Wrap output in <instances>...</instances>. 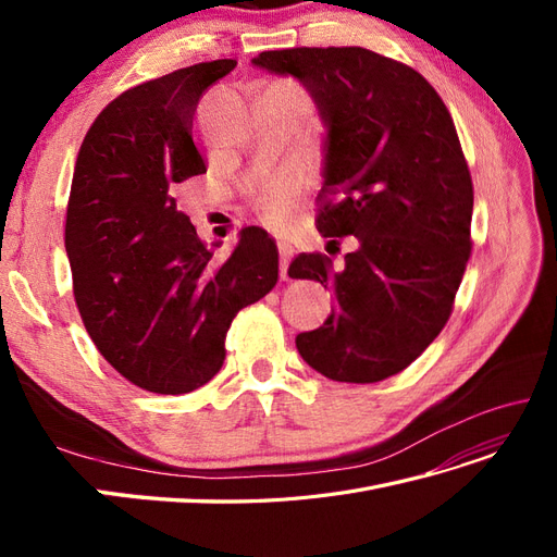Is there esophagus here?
I'll list each match as a JSON object with an SVG mask.
<instances>
[{
	"label": "esophagus",
	"mask_w": 557,
	"mask_h": 557,
	"mask_svg": "<svg viewBox=\"0 0 557 557\" xmlns=\"http://www.w3.org/2000/svg\"><path fill=\"white\" fill-rule=\"evenodd\" d=\"M278 272H281V278H288V264H290V258H293V248L290 244L285 242H278Z\"/></svg>",
	"instance_id": "34e87169"
}]
</instances>
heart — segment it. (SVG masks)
Instances as JSON below:
<instances>
[{"label": "heart", "mask_w": 557, "mask_h": 557, "mask_svg": "<svg viewBox=\"0 0 557 557\" xmlns=\"http://www.w3.org/2000/svg\"><path fill=\"white\" fill-rule=\"evenodd\" d=\"M301 188H305V181L297 170H283L262 181L250 195V207L258 221L276 230L288 225Z\"/></svg>", "instance_id": "b5f03b06"}]
</instances>
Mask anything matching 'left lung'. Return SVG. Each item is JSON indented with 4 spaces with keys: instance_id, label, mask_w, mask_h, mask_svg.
<instances>
[{
    "instance_id": "1",
    "label": "left lung",
    "mask_w": 557,
    "mask_h": 557,
    "mask_svg": "<svg viewBox=\"0 0 557 557\" xmlns=\"http://www.w3.org/2000/svg\"><path fill=\"white\" fill-rule=\"evenodd\" d=\"M262 70L305 83L327 123L318 230L358 239L344 272L299 252L290 278L336 295L323 325L297 334L315 372L376 383L444 330L471 256L474 185L444 99L413 66L360 46L264 50Z\"/></svg>"
}]
</instances>
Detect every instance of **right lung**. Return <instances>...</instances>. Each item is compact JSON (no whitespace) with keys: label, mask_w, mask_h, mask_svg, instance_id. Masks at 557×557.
<instances>
[{"label":"right lung","mask_w":557,"mask_h":557,"mask_svg":"<svg viewBox=\"0 0 557 557\" xmlns=\"http://www.w3.org/2000/svg\"><path fill=\"white\" fill-rule=\"evenodd\" d=\"M234 66L199 62L117 95L76 158L64 225L76 307L104 360L148 393L209 383L234 315L278 281L264 230H242L232 256L215 260L176 209L178 183L207 174L195 146L199 97Z\"/></svg>","instance_id":"1"}]
</instances>
